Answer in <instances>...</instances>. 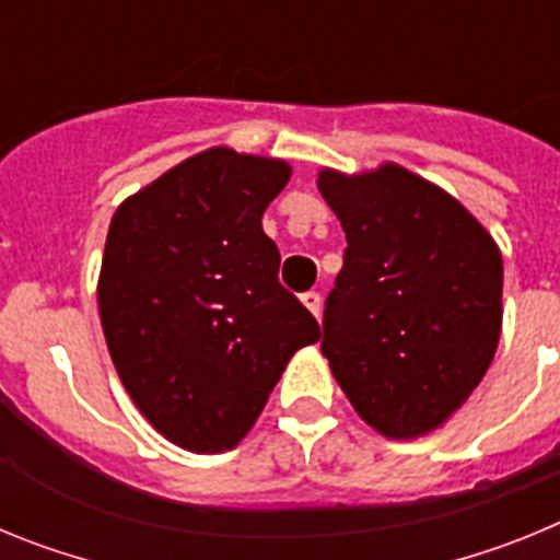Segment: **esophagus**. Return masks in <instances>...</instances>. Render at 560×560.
Returning a JSON list of instances; mask_svg holds the SVG:
<instances>
[{
	"mask_svg": "<svg viewBox=\"0 0 560 560\" xmlns=\"http://www.w3.org/2000/svg\"><path fill=\"white\" fill-rule=\"evenodd\" d=\"M300 300H303V305L311 311V314L319 316V308H323V296L316 294V291H305V294L300 296Z\"/></svg>",
	"mask_w": 560,
	"mask_h": 560,
	"instance_id": "1",
	"label": "esophagus"
}]
</instances>
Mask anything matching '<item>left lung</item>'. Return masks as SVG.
<instances>
[{
    "label": "left lung",
    "instance_id": "left-lung-1",
    "mask_svg": "<svg viewBox=\"0 0 560 560\" xmlns=\"http://www.w3.org/2000/svg\"><path fill=\"white\" fill-rule=\"evenodd\" d=\"M316 187L348 237L323 355L364 423L423 438L491 368L502 252L454 196L395 162L350 176L323 167Z\"/></svg>",
    "mask_w": 560,
    "mask_h": 560
}]
</instances>
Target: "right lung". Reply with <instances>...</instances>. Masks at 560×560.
<instances>
[{
	"label": "right lung",
	"instance_id": "add662e5",
	"mask_svg": "<svg viewBox=\"0 0 560 560\" xmlns=\"http://www.w3.org/2000/svg\"><path fill=\"white\" fill-rule=\"evenodd\" d=\"M289 179V162L215 145L128 196L108 224V353L148 423L187 452L235 448L291 355L319 339L260 224Z\"/></svg>",
	"mask_w": 560,
	"mask_h": 560
}]
</instances>
